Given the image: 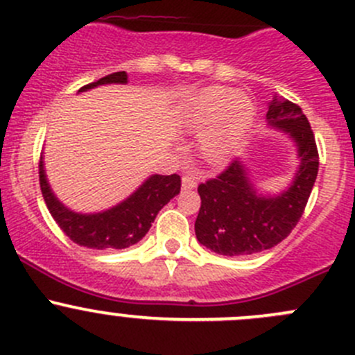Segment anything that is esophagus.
Returning a JSON list of instances; mask_svg holds the SVG:
<instances>
[{"mask_svg": "<svg viewBox=\"0 0 355 355\" xmlns=\"http://www.w3.org/2000/svg\"><path fill=\"white\" fill-rule=\"evenodd\" d=\"M198 187V182H196L194 175H184L182 177V189L184 191H191V189Z\"/></svg>", "mask_w": 355, "mask_h": 355, "instance_id": "obj_1", "label": "esophagus"}]
</instances>
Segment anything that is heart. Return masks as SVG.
Instances as JSON below:
<instances>
[{
	"label": "heart",
	"instance_id": "obj_1",
	"mask_svg": "<svg viewBox=\"0 0 355 355\" xmlns=\"http://www.w3.org/2000/svg\"><path fill=\"white\" fill-rule=\"evenodd\" d=\"M256 120V103L249 94L209 85L185 99L178 121L187 132H199L196 151L209 166L234 157Z\"/></svg>",
	"mask_w": 355,
	"mask_h": 355
}]
</instances>
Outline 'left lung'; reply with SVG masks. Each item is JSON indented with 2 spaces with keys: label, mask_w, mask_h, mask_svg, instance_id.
Segmentation results:
<instances>
[{
  "label": "left lung",
  "mask_w": 355,
  "mask_h": 355,
  "mask_svg": "<svg viewBox=\"0 0 355 355\" xmlns=\"http://www.w3.org/2000/svg\"><path fill=\"white\" fill-rule=\"evenodd\" d=\"M266 125L288 137L297 153L292 180L277 194L264 192L242 157L220 177L200 184L196 237L221 256H249L280 244L300 220L318 177L316 141L302 110L275 94Z\"/></svg>",
  "instance_id": "1"
}]
</instances>
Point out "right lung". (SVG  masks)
Masks as SVG:
<instances>
[{
    "instance_id": "add662e5",
    "label": "right lung",
    "mask_w": 355,
    "mask_h": 355,
    "mask_svg": "<svg viewBox=\"0 0 355 355\" xmlns=\"http://www.w3.org/2000/svg\"><path fill=\"white\" fill-rule=\"evenodd\" d=\"M127 82V71H116L85 85L78 92L91 91L99 85L108 84L125 85ZM39 182H41L46 206L67 237H70L75 244L98 250L127 249L137 244L149 232L161 207L180 192V177L177 173L149 175L128 198L108 209L98 213H78L56 198L49 185L42 156L39 164Z\"/></svg>"
}]
</instances>
